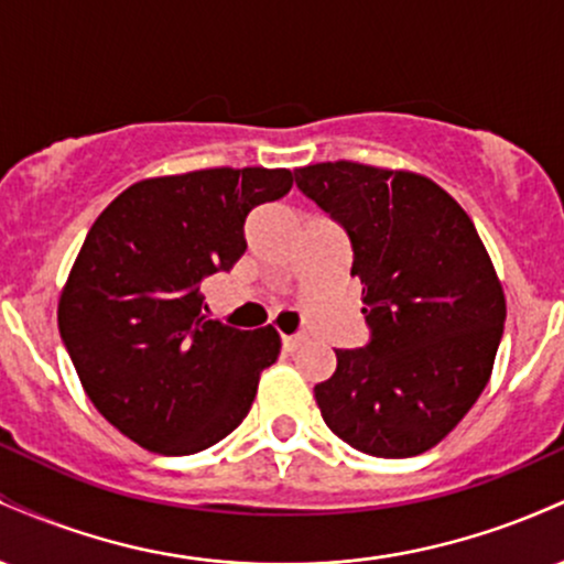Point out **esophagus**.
Wrapping results in <instances>:
<instances>
[{
    "label": "esophagus",
    "mask_w": 564,
    "mask_h": 564,
    "mask_svg": "<svg viewBox=\"0 0 564 564\" xmlns=\"http://www.w3.org/2000/svg\"><path fill=\"white\" fill-rule=\"evenodd\" d=\"M283 349H289V352H294V349H300L304 341H307V336L304 334H294V336H283Z\"/></svg>",
    "instance_id": "obj_1"
}]
</instances>
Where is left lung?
Instances as JSON below:
<instances>
[{
	"instance_id": "8db88e82",
	"label": "left lung",
	"mask_w": 564,
	"mask_h": 564,
	"mask_svg": "<svg viewBox=\"0 0 564 564\" xmlns=\"http://www.w3.org/2000/svg\"><path fill=\"white\" fill-rule=\"evenodd\" d=\"M294 180L347 232L364 283L368 341L336 349L334 377L315 384L323 422L368 456L430 451L480 398L507 321L475 223L413 172L328 161Z\"/></svg>"
}]
</instances>
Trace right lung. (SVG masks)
Returning a JSON list of instances; mask_svg holds the SVG:
<instances>
[{
  "instance_id": "add662e5",
  "label": "right lung",
  "mask_w": 564,
  "mask_h": 564,
  "mask_svg": "<svg viewBox=\"0 0 564 564\" xmlns=\"http://www.w3.org/2000/svg\"><path fill=\"white\" fill-rule=\"evenodd\" d=\"M291 183L262 166L142 180L89 228L57 326L87 398L142 448L191 456L249 413L281 336L206 318L200 283L241 260L249 212Z\"/></svg>"
}]
</instances>
